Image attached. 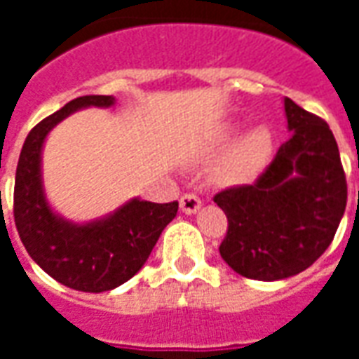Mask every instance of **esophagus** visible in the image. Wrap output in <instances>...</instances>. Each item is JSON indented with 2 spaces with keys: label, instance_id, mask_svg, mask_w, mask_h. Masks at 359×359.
<instances>
[{
  "label": "esophagus",
  "instance_id": "esophagus-1",
  "mask_svg": "<svg viewBox=\"0 0 359 359\" xmlns=\"http://www.w3.org/2000/svg\"><path fill=\"white\" fill-rule=\"evenodd\" d=\"M200 208H202V200L196 194H190V192H188V194L180 196V210H182V213L192 215V213H196Z\"/></svg>",
  "mask_w": 359,
  "mask_h": 359
}]
</instances>
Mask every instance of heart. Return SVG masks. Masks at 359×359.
Here are the masks:
<instances>
[{"instance_id":"b5f03b06","label":"heart","mask_w":359,"mask_h":359,"mask_svg":"<svg viewBox=\"0 0 359 359\" xmlns=\"http://www.w3.org/2000/svg\"><path fill=\"white\" fill-rule=\"evenodd\" d=\"M236 126H225L217 136V148L231 144L236 136ZM273 151V134L267 126L257 125L242 134L234 144L223 167L219 169V180L225 184H242L248 182L262 171Z\"/></svg>"}]
</instances>
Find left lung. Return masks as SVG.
<instances>
[{
    "mask_svg": "<svg viewBox=\"0 0 359 359\" xmlns=\"http://www.w3.org/2000/svg\"><path fill=\"white\" fill-rule=\"evenodd\" d=\"M285 111L292 136L256 182L213 196L229 221L221 257L256 280L308 269L329 248L346 210V175L329 125L290 97Z\"/></svg>",
    "mask_w": 359,
    "mask_h": 359,
    "instance_id": "8db88e82",
    "label": "left lung"
}]
</instances>
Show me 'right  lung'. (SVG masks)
Masks as SVG:
<instances>
[{
	"mask_svg": "<svg viewBox=\"0 0 359 359\" xmlns=\"http://www.w3.org/2000/svg\"><path fill=\"white\" fill-rule=\"evenodd\" d=\"M113 103L111 95H82L40 121L28 133L15 175L13 215L25 248L50 277L81 292H105L133 278L179 211V202L154 203L134 198L109 217L74 225L48 205L40 172L48 133L73 111Z\"/></svg>",
	"mask_w": 359,
	"mask_h": 359,
	"instance_id": "obj_1",
	"label": "right lung"
}]
</instances>
